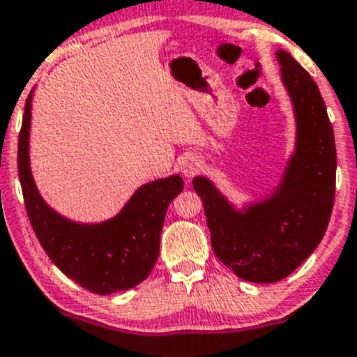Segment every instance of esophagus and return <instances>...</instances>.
<instances>
[{
	"label": "esophagus",
	"instance_id": "34e87169",
	"mask_svg": "<svg viewBox=\"0 0 357 357\" xmlns=\"http://www.w3.org/2000/svg\"><path fill=\"white\" fill-rule=\"evenodd\" d=\"M178 170L183 177L190 178L201 170V161L197 160L196 156H185L182 161L178 163Z\"/></svg>",
	"mask_w": 357,
	"mask_h": 357
}]
</instances>
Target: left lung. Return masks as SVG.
I'll return each mask as SVG.
<instances>
[{
    "instance_id": "obj_1",
    "label": "left lung",
    "mask_w": 357,
    "mask_h": 357,
    "mask_svg": "<svg viewBox=\"0 0 357 357\" xmlns=\"http://www.w3.org/2000/svg\"><path fill=\"white\" fill-rule=\"evenodd\" d=\"M280 75L296 115V149L270 197L235 209L206 177L192 180L203 199L216 258L238 278L273 284L289 277L318 248L335 199L333 128L318 86L284 50Z\"/></svg>"
}]
</instances>
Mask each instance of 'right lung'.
<instances>
[{"mask_svg":"<svg viewBox=\"0 0 357 357\" xmlns=\"http://www.w3.org/2000/svg\"><path fill=\"white\" fill-rule=\"evenodd\" d=\"M32 93L18 135V177L29 220L50 259L80 287L108 296L141 284L151 273L168 204L183 189L180 175L144 183L122 211L101 223H77L51 209L36 187L29 160Z\"/></svg>","mask_w":357,"mask_h":357,"instance_id":"obj_1","label":"right lung"}]
</instances>
